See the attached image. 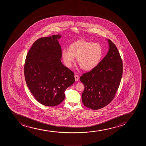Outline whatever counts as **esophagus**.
<instances>
[{
  "label": "esophagus",
  "instance_id": "34e87169",
  "mask_svg": "<svg viewBox=\"0 0 146 146\" xmlns=\"http://www.w3.org/2000/svg\"><path fill=\"white\" fill-rule=\"evenodd\" d=\"M74 77H75V80H76V81H77L79 80V76H77V74H75V75H74Z\"/></svg>",
  "mask_w": 146,
  "mask_h": 146
}]
</instances>
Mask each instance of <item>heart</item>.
Segmentation results:
<instances>
[{"label": "heart", "mask_w": 146, "mask_h": 146, "mask_svg": "<svg viewBox=\"0 0 146 146\" xmlns=\"http://www.w3.org/2000/svg\"><path fill=\"white\" fill-rule=\"evenodd\" d=\"M61 55L67 67H72L75 57H77V63L83 70H91L100 62L103 56L102 48L97 43L77 40L70 44L69 50H62Z\"/></svg>", "instance_id": "obj_1"}]
</instances>
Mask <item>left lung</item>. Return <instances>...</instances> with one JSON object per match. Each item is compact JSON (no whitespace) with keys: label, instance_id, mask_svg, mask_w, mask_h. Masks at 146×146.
<instances>
[{"label":"left lung","instance_id":"left-lung-1","mask_svg":"<svg viewBox=\"0 0 146 146\" xmlns=\"http://www.w3.org/2000/svg\"><path fill=\"white\" fill-rule=\"evenodd\" d=\"M109 50L97 67L83 74L80 80L85 89L82 102L86 107L98 110L114 98L122 76V61L117 48L109 39Z\"/></svg>","mask_w":146,"mask_h":146}]
</instances>
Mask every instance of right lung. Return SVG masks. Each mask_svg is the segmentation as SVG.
Instances as JSON below:
<instances>
[{
	"mask_svg": "<svg viewBox=\"0 0 146 146\" xmlns=\"http://www.w3.org/2000/svg\"><path fill=\"white\" fill-rule=\"evenodd\" d=\"M60 35L41 37L33 44L26 56L24 76L36 100L44 106L54 107L65 97V91L75 82L74 72L61 61Z\"/></svg>",
	"mask_w": 146,
	"mask_h": 146,
	"instance_id": "add662e5",
	"label": "right lung"
}]
</instances>
